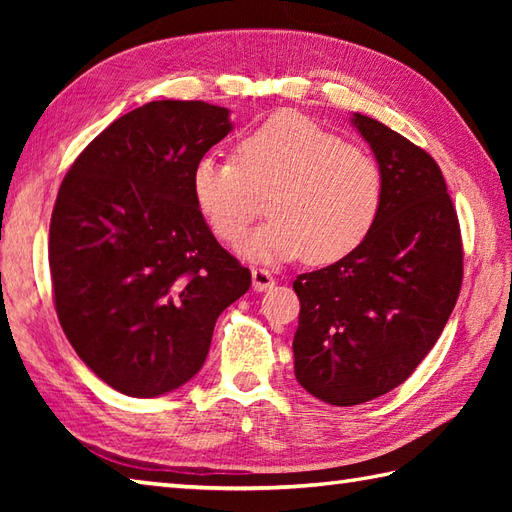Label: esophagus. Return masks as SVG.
Listing matches in <instances>:
<instances>
[{"mask_svg": "<svg viewBox=\"0 0 512 512\" xmlns=\"http://www.w3.org/2000/svg\"><path fill=\"white\" fill-rule=\"evenodd\" d=\"M250 275H253V288L257 292H264V290H270L275 286V279H273V275H270V270H266V268H253L250 270Z\"/></svg>", "mask_w": 512, "mask_h": 512, "instance_id": "34e87169", "label": "esophagus"}]
</instances>
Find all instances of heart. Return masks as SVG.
I'll list each match as a JSON object with an SVG mask.
<instances>
[{"label":"heart","mask_w":512,"mask_h":512,"mask_svg":"<svg viewBox=\"0 0 512 512\" xmlns=\"http://www.w3.org/2000/svg\"><path fill=\"white\" fill-rule=\"evenodd\" d=\"M266 196L270 220L242 244L255 262L306 255L339 262L365 242L383 200V173L365 149L347 145L308 116L279 112L237 143L235 160L202 156L191 169L200 215L224 244H239Z\"/></svg>","instance_id":"1"}]
</instances>
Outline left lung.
I'll return each mask as SVG.
<instances>
[{"label": "left lung", "mask_w": 512, "mask_h": 512, "mask_svg": "<svg viewBox=\"0 0 512 512\" xmlns=\"http://www.w3.org/2000/svg\"><path fill=\"white\" fill-rule=\"evenodd\" d=\"M352 123L383 173L372 231L354 253L295 279V376L314 398L352 407L411 376L462 286V237L438 162L374 118Z\"/></svg>", "instance_id": "obj_1"}]
</instances>
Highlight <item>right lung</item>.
Here are the masks:
<instances>
[{"mask_svg": "<svg viewBox=\"0 0 512 512\" xmlns=\"http://www.w3.org/2000/svg\"><path fill=\"white\" fill-rule=\"evenodd\" d=\"M231 129L226 107L151 101L116 118L61 182L54 308L81 361L121 394L154 398L191 380L217 317L250 288L191 193L193 165Z\"/></svg>", "mask_w": 512, "mask_h": 512, "instance_id": "add662e5", "label": "right lung"}]
</instances>
